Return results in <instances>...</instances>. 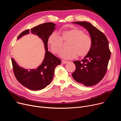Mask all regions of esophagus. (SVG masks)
Instances as JSON below:
<instances>
[{"instance_id":"34e87169","label":"esophagus","mask_w":121,"mask_h":121,"mask_svg":"<svg viewBox=\"0 0 121 121\" xmlns=\"http://www.w3.org/2000/svg\"><path fill=\"white\" fill-rule=\"evenodd\" d=\"M68 63V61H65V60H62L61 61V63L62 64H67V63Z\"/></svg>"}]
</instances>
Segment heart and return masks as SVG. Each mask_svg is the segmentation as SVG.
Wrapping results in <instances>:
<instances>
[{"mask_svg":"<svg viewBox=\"0 0 121 121\" xmlns=\"http://www.w3.org/2000/svg\"><path fill=\"white\" fill-rule=\"evenodd\" d=\"M69 40L66 49L62 50L60 56L66 59H73L78 55L80 57L87 55L91 49L92 40L91 37L83 30L77 28L63 31L60 36L53 32L48 38V43L52 52L58 53L62 48L63 41Z\"/></svg>","mask_w":121,"mask_h":121,"instance_id":"b5f03b06","label":"heart"}]
</instances>
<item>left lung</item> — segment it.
<instances>
[{"instance_id":"obj_1","label":"left lung","mask_w":121,"mask_h":121,"mask_svg":"<svg viewBox=\"0 0 121 121\" xmlns=\"http://www.w3.org/2000/svg\"><path fill=\"white\" fill-rule=\"evenodd\" d=\"M83 26L89 33L92 46L89 53L81 61H73L76 69L72 73L73 78L86 86L98 83L106 73L111 52L105 35L86 22H73Z\"/></svg>"}]
</instances>
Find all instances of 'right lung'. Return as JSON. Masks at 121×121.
<instances>
[{
    "mask_svg": "<svg viewBox=\"0 0 121 121\" xmlns=\"http://www.w3.org/2000/svg\"><path fill=\"white\" fill-rule=\"evenodd\" d=\"M56 25L52 22H46L38 25L30 30L31 32L37 35L42 40L45 48V55L43 62L36 69H24L19 66L12 58L13 69L17 80L24 87L31 90H42L49 85L52 80L56 66L60 65L61 60L48 51V39L55 29ZM29 29L23 31L17 37L29 34Z\"/></svg>",
    "mask_w": 121,
    "mask_h": 121,
    "instance_id": "right-lung-1",
    "label": "right lung"
}]
</instances>
